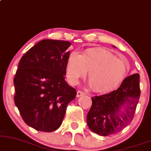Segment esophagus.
Returning <instances> with one entry per match:
<instances>
[{
    "label": "esophagus",
    "instance_id": "1",
    "mask_svg": "<svg viewBox=\"0 0 151 151\" xmlns=\"http://www.w3.org/2000/svg\"><path fill=\"white\" fill-rule=\"evenodd\" d=\"M85 94H86L85 92L79 90V91H77V97H80V96L85 95Z\"/></svg>",
    "mask_w": 151,
    "mask_h": 151
}]
</instances>
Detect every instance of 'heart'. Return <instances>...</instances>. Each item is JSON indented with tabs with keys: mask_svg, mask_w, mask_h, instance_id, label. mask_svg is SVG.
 <instances>
[{
	"mask_svg": "<svg viewBox=\"0 0 151 151\" xmlns=\"http://www.w3.org/2000/svg\"><path fill=\"white\" fill-rule=\"evenodd\" d=\"M66 77L70 83L77 84L88 70L90 86L98 92L113 89L125 77L127 68L122 60L104 50H86L81 55L70 52L66 63Z\"/></svg>",
	"mask_w": 151,
	"mask_h": 151,
	"instance_id": "heart-1",
	"label": "heart"
}]
</instances>
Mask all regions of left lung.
I'll use <instances>...</instances> for the list:
<instances>
[{
	"label": "left lung",
	"instance_id": "1",
	"mask_svg": "<svg viewBox=\"0 0 151 151\" xmlns=\"http://www.w3.org/2000/svg\"><path fill=\"white\" fill-rule=\"evenodd\" d=\"M139 96V74H134L126 77L116 90L92 97L87 114L88 127L101 136L120 132L133 119Z\"/></svg>",
	"mask_w": 151,
	"mask_h": 151
}]
</instances>
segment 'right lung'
Listing matches in <instances>:
<instances>
[{"mask_svg":"<svg viewBox=\"0 0 151 151\" xmlns=\"http://www.w3.org/2000/svg\"><path fill=\"white\" fill-rule=\"evenodd\" d=\"M69 41L45 39L20 60L14 79V103L23 121L39 131L61 125L68 104L77 92L65 80Z\"/></svg>","mask_w":151,"mask_h":151,"instance_id":"right-lung-1","label":"right lung"}]
</instances>
